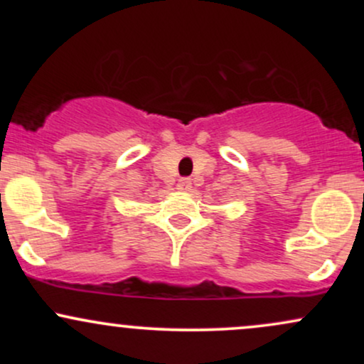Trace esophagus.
Returning a JSON list of instances; mask_svg holds the SVG:
<instances>
[{
	"mask_svg": "<svg viewBox=\"0 0 364 364\" xmlns=\"http://www.w3.org/2000/svg\"><path fill=\"white\" fill-rule=\"evenodd\" d=\"M178 190L181 191H190L191 190V181L188 178H181L178 181Z\"/></svg>",
	"mask_w": 364,
	"mask_h": 364,
	"instance_id": "esophagus-1",
	"label": "esophagus"
}]
</instances>
